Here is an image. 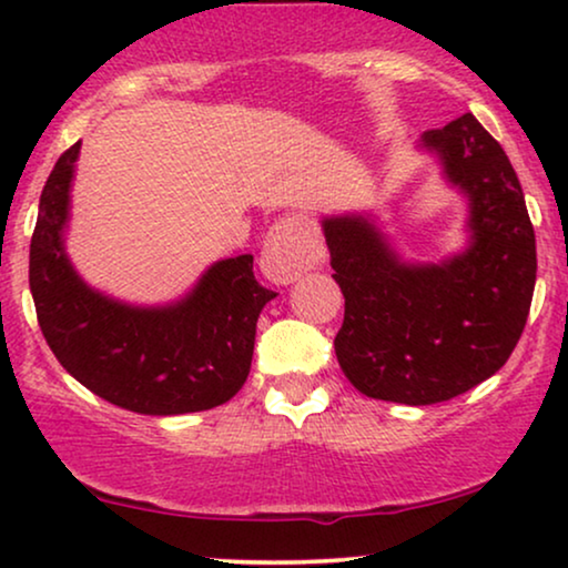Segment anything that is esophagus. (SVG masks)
Wrapping results in <instances>:
<instances>
[{"label": "esophagus", "mask_w": 568, "mask_h": 568, "mask_svg": "<svg viewBox=\"0 0 568 568\" xmlns=\"http://www.w3.org/2000/svg\"><path fill=\"white\" fill-rule=\"evenodd\" d=\"M325 258L315 224L302 214H286L271 227L261 253V271L268 282L292 284Z\"/></svg>", "instance_id": "1"}]
</instances>
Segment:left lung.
<instances>
[{"instance_id":"left-lung-1","label":"left lung","mask_w":568,"mask_h":568,"mask_svg":"<svg viewBox=\"0 0 568 568\" xmlns=\"http://www.w3.org/2000/svg\"><path fill=\"white\" fill-rule=\"evenodd\" d=\"M418 150L468 201L460 253L406 261L375 214L321 224L346 300L333 346L348 383L367 398L432 406L504 367L530 313L538 258L523 185L476 115L426 131Z\"/></svg>"}]
</instances>
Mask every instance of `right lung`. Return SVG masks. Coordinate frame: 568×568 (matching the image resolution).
I'll use <instances>...</instances> for the list:
<instances>
[{
    "label": "right lung",
    "instance_id": "obj_1",
    "mask_svg": "<svg viewBox=\"0 0 568 568\" xmlns=\"http://www.w3.org/2000/svg\"><path fill=\"white\" fill-rule=\"evenodd\" d=\"M80 146L53 165L30 240V292L45 344L77 383L134 414L222 406L245 385L255 323L276 292L255 282L247 253L212 263L191 292L165 305H129L92 290L64 245Z\"/></svg>",
    "mask_w": 568,
    "mask_h": 568
}]
</instances>
